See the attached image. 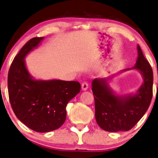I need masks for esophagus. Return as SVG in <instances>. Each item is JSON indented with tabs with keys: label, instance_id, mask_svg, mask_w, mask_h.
<instances>
[{
	"label": "esophagus",
	"instance_id": "34e87169",
	"mask_svg": "<svg viewBox=\"0 0 158 158\" xmlns=\"http://www.w3.org/2000/svg\"><path fill=\"white\" fill-rule=\"evenodd\" d=\"M81 88H82V90L83 91H86L87 89L89 88V85L88 83L86 82H84L82 83V85H81Z\"/></svg>",
	"mask_w": 158,
	"mask_h": 158
}]
</instances>
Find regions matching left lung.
I'll list each match as a JSON object with an SVG mask.
<instances>
[{"label":"left lung","mask_w":158,"mask_h":158,"mask_svg":"<svg viewBox=\"0 0 158 158\" xmlns=\"http://www.w3.org/2000/svg\"><path fill=\"white\" fill-rule=\"evenodd\" d=\"M138 58L135 66L118 72L111 77L95 78L91 83L95 101V118L102 130L108 132L128 131L143 117L152 97L153 72L150 64L137 45ZM130 69L138 70L143 82L135 93L120 95L109 85L108 81Z\"/></svg>","instance_id":"8db88e82"}]
</instances>
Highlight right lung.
<instances>
[{
	"label": "right lung",
	"instance_id": "1",
	"mask_svg": "<svg viewBox=\"0 0 158 158\" xmlns=\"http://www.w3.org/2000/svg\"><path fill=\"white\" fill-rule=\"evenodd\" d=\"M44 37L30 40L14 58L8 75L11 108L17 118L38 133L59 128L67 117V103L81 91L77 81L35 79L27 69L25 58Z\"/></svg>",
	"mask_w": 158,
	"mask_h": 158
}]
</instances>
